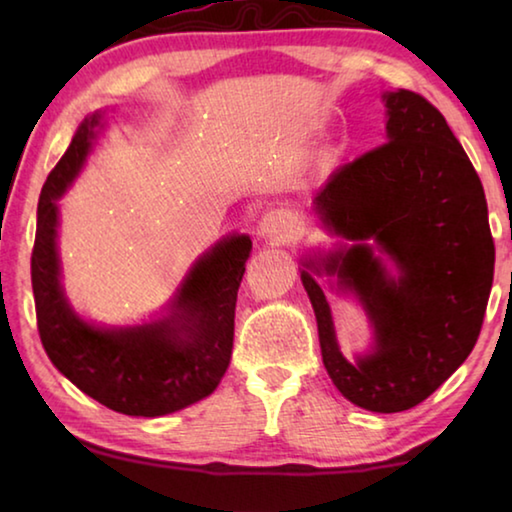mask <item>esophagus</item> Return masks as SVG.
<instances>
[{"label": "esophagus", "instance_id": "esophagus-1", "mask_svg": "<svg viewBox=\"0 0 512 512\" xmlns=\"http://www.w3.org/2000/svg\"><path fill=\"white\" fill-rule=\"evenodd\" d=\"M259 232H262L264 239L273 241V244H280V241L291 235V221L280 212H271L264 216L262 225H259Z\"/></svg>", "mask_w": 512, "mask_h": 512}]
</instances>
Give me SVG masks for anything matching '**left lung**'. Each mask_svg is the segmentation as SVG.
<instances>
[{
  "mask_svg": "<svg viewBox=\"0 0 512 512\" xmlns=\"http://www.w3.org/2000/svg\"><path fill=\"white\" fill-rule=\"evenodd\" d=\"M388 142L343 164L316 196L329 230L348 250L305 264L339 275L375 325V348L350 363L314 275L302 284L314 307L327 375L352 404L375 413L413 409L470 357L495 275L483 185L436 106L418 92H386ZM368 240L401 266L391 281Z\"/></svg>",
  "mask_w": 512,
  "mask_h": 512,
  "instance_id": "8db88e82",
  "label": "left lung"
}]
</instances>
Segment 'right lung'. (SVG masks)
Here are the masks:
<instances>
[{
	"mask_svg": "<svg viewBox=\"0 0 512 512\" xmlns=\"http://www.w3.org/2000/svg\"><path fill=\"white\" fill-rule=\"evenodd\" d=\"M97 126L99 115L83 121L42 187L31 253L38 332L51 363L85 395L117 413L155 418L203 400L228 370L237 291L253 241L228 237L198 259L173 314L160 323L131 329L85 323L60 289L56 201L79 173Z\"/></svg>",
	"mask_w": 512,
	"mask_h": 512,
	"instance_id": "right-lung-1",
	"label": "right lung"
}]
</instances>
